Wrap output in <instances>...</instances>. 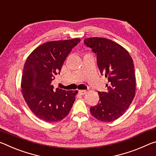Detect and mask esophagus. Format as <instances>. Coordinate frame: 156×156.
I'll return each mask as SVG.
<instances>
[{"mask_svg":"<svg viewBox=\"0 0 156 156\" xmlns=\"http://www.w3.org/2000/svg\"><path fill=\"white\" fill-rule=\"evenodd\" d=\"M78 93L80 94V95H84L87 93V91L86 90H79Z\"/></svg>","mask_w":156,"mask_h":156,"instance_id":"esophagus-1","label":"esophagus"}]
</instances>
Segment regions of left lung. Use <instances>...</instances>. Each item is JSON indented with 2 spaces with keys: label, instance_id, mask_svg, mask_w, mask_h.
Listing matches in <instances>:
<instances>
[{
  "label": "left lung",
  "instance_id": "obj_1",
  "mask_svg": "<svg viewBox=\"0 0 156 156\" xmlns=\"http://www.w3.org/2000/svg\"><path fill=\"white\" fill-rule=\"evenodd\" d=\"M84 43L97 55L100 73L108 80L107 91H98L99 102L90 112L100 121L112 122L124 114L135 97L133 59L123 47L107 38L93 37Z\"/></svg>",
  "mask_w": 156,
  "mask_h": 156
}]
</instances>
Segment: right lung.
Instances as JSON below:
<instances>
[{"label":"right lung","instance_id":"obj_1","mask_svg":"<svg viewBox=\"0 0 156 156\" xmlns=\"http://www.w3.org/2000/svg\"><path fill=\"white\" fill-rule=\"evenodd\" d=\"M80 41V38H74L47 42L34 49L26 60L21 91L30 110L41 120L58 122L72 109L78 91L59 88L55 90L51 81L61 70L73 47Z\"/></svg>","mask_w":156,"mask_h":156}]
</instances>
